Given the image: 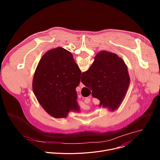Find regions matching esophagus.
I'll list each match as a JSON object with an SVG mask.
<instances>
[{
	"label": "esophagus",
	"instance_id": "obj_1",
	"mask_svg": "<svg viewBox=\"0 0 160 160\" xmlns=\"http://www.w3.org/2000/svg\"><path fill=\"white\" fill-rule=\"evenodd\" d=\"M80 87H81V88H82V87H84V85L80 82Z\"/></svg>",
	"mask_w": 160,
	"mask_h": 160
}]
</instances>
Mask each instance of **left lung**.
I'll return each mask as SVG.
<instances>
[{
  "label": "left lung",
  "mask_w": 160,
  "mask_h": 160,
  "mask_svg": "<svg viewBox=\"0 0 160 160\" xmlns=\"http://www.w3.org/2000/svg\"><path fill=\"white\" fill-rule=\"evenodd\" d=\"M81 75L73 55L64 48L51 49L42 57L32 87L37 101L51 116L62 118L70 111L80 112L76 87Z\"/></svg>",
  "instance_id": "8db88e82"
}]
</instances>
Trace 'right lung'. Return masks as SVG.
<instances>
[{"label":"right lung","instance_id":"add662e5","mask_svg":"<svg viewBox=\"0 0 160 160\" xmlns=\"http://www.w3.org/2000/svg\"><path fill=\"white\" fill-rule=\"evenodd\" d=\"M82 83L92 90L100 106L111 111L122 102L130 84L127 65L117 54L102 51L96 56L89 69L83 73Z\"/></svg>","mask_w":160,"mask_h":160}]
</instances>
